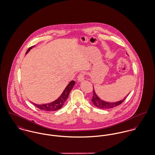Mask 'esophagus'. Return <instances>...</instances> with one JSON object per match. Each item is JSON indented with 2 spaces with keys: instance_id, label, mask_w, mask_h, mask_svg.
I'll return each mask as SVG.
<instances>
[{
  "instance_id": "esophagus-1",
  "label": "esophagus",
  "mask_w": 155,
  "mask_h": 155,
  "mask_svg": "<svg viewBox=\"0 0 155 155\" xmlns=\"http://www.w3.org/2000/svg\"><path fill=\"white\" fill-rule=\"evenodd\" d=\"M85 79V77H84V74L83 72H81L78 75V77H77V80L78 81L81 82V81H83Z\"/></svg>"
}]
</instances>
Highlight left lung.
Segmentation results:
<instances>
[{"label": "left lung", "mask_w": 155, "mask_h": 155, "mask_svg": "<svg viewBox=\"0 0 155 155\" xmlns=\"http://www.w3.org/2000/svg\"><path fill=\"white\" fill-rule=\"evenodd\" d=\"M128 94L126 95L123 99H122L121 100L119 101L112 102V103L107 102V101L102 100L101 99H100L98 97V96L96 94L94 87H93V97L92 98L91 101L95 107H98L100 109H108V108H113V107H116L117 106H119L120 104H121L124 101V100L126 99V98L127 97Z\"/></svg>", "instance_id": "obj_1"}]
</instances>
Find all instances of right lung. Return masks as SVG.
<instances>
[{
	"instance_id": "obj_1",
	"label": "right lung",
	"mask_w": 155,
	"mask_h": 155,
	"mask_svg": "<svg viewBox=\"0 0 155 155\" xmlns=\"http://www.w3.org/2000/svg\"><path fill=\"white\" fill-rule=\"evenodd\" d=\"M34 46H32L31 47L29 48L28 49V51L26 52V54H27L28 53V52L33 48ZM75 85V81H71L70 82V83L67 85V86L65 87V90H64V91L62 92V93L61 94V95L60 97L55 100V101L47 103V104H36L35 103H32L34 106L36 107H38V108L42 110H44V111H57L58 110H59L60 108H61L63 106L65 101L67 100L69 94L72 90V88H73V87Z\"/></svg>"
}]
</instances>
